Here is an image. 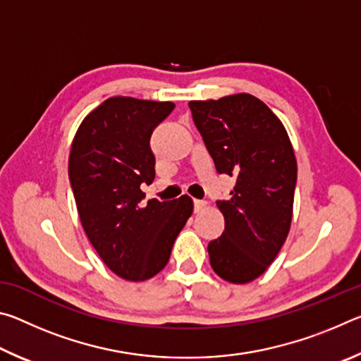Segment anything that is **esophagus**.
I'll return each instance as SVG.
<instances>
[{"instance_id":"esophagus-1","label":"esophagus","mask_w":361,"mask_h":361,"mask_svg":"<svg viewBox=\"0 0 361 361\" xmlns=\"http://www.w3.org/2000/svg\"><path fill=\"white\" fill-rule=\"evenodd\" d=\"M205 207H207L205 200H199V199L194 200V212H202Z\"/></svg>"}]
</instances>
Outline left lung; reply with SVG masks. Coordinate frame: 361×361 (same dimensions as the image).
<instances>
[{
  "label": "left lung",
  "mask_w": 361,
  "mask_h": 361,
  "mask_svg": "<svg viewBox=\"0 0 361 361\" xmlns=\"http://www.w3.org/2000/svg\"><path fill=\"white\" fill-rule=\"evenodd\" d=\"M189 108L216 172L235 176L231 199L216 202L224 232L209 243L212 269L248 283L266 272L290 232L295 151L282 121L253 95L194 100Z\"/></svg>",
  "instance_id": "8db88e82"
}]
</instances>
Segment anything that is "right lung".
<instances>
[{
  "label": "right lung",
  "instance_id": "right-lung-1",
  "mask_svg": "<svg viewBox=\"0 0 361 361\" xmlns=\"http://www.w3.org/2000/svg\"><path fill=\"white\" fill-rule=\"evenodd\" d=\"M172 102L111 97L85 116L71 143L68 176L79 219L103 262L130 282L161 272L188 218L192 199L143 202L140 186L154 180L152 130Z\"/></svg>",
  "mask_w": 361,
  "mask_h": 361
}]
</instances>
